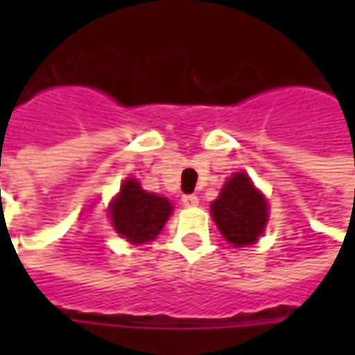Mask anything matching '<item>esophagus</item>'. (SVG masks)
<instances>
[{
    "label": "esophagus",
    "instance_id": "34e87169",
    "mask_svg": "<svg viewBox=\"0 0 355 355\" xmlns=\"http://www.w3.org/2000/svg\"><path fill=\"white\" fill-rule=\"evenodd\" d=\"M182 203H184L185 207H198L199 205V198L198 196H193V193H187L182 198Z\"/></svg>",
    "mask_w": 355,
    "mask_h": 355
}]
</instances>
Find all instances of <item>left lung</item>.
I'll return each instance as SVG.
<instances>
[{
	"instance_id": "1",
	"label": "left lung",
	"mask_w": 355,
	"mask_h": 355,
	"mask_svg": "<svg viewBox=\"0 0 355 355\" xmlns=\"http://www.w3.org/2000/svg\"><path fill=\"white\" fill-rule=\"evenodd\" d=\"M211 215L225 241L233 247H249L265 231L268 205L251 178L239 171L229 178L211 203Z\"/></svg>"
}]
</instances>
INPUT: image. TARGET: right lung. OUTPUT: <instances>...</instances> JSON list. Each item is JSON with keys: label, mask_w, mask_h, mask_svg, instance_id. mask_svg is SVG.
<instances>
[{"label": "right lung", "mask_w": 355, "mask_h": 355, "mask_svg": "<svg viewBox=\"0 0 355 355\" xmlns=\"http://www.w3.org/2000/svg\"><path fill=\"white\" fill-rule=\"evenodd\" d=\"M173 211L162 196L148 193L136 180H124L120 193L110 203V221L120 237L132 245L154 241Z\"/></svg>", "instance_id": "1"}]
</instances>
